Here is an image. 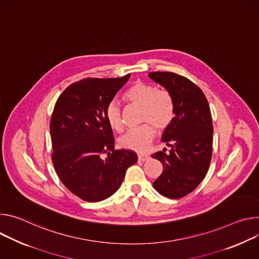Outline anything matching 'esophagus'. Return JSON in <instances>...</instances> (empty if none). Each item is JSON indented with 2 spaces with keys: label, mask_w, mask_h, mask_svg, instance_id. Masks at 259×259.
I'll use <instances>...</instances> for the list:
<instances>
[{
  "label": "esophagus",
  "mask_w": 259,
  "mask_h": 259,
  "mask_svg": "<svg viewBox=\"0 0 259 259\" xmlns=\"http://www.w3.org/2000/svg\"><path fill=\"white\" fill-rule=\"evenodd\" d=\"M149 158V155L148 154H143V153H139L138 154V159L139 161H145Z\"/></svg>",
  "instance_id": "esophagus-1"
}]
</instances>
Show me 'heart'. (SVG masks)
<instances>
[{"label": "heart", "mask_w": 259, "mask_h": 259, "mask_svg": "<svg viewBox=\"0 0 259 259\" xmlns=\"http://www.w3.org/2000/svg\"><path fill=\"white\" fill-rule=\"evenodd\" d=\"M125 102L141 107L142 125L128 131L121 139L120 145L130 150L143 152L148 149L155 136V127L163 131L169 126L175 116L174 97L165 89H156L153 84L136 81L124 91ZM106 120L117 133L123 131L121 111L118 105L111 103L106 109Z\"/></svg>", "instance_id": "heart-1"}]
</instances>
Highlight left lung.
Segmentation results:
<instances>
[{"instance_id":"left-lung-1","label":"left lung","mask_w":259,"mask_h":259,"mask_svg":"<svg viewBox=\"0 0 259 259\" xmlns=\"http://www.w3.org/2000/svg\"><path fill=\"white\" fill-rule=\"evenodd\" d=\"M148 75L175 101V117L161 137L169 150L151 155L163 165L153 187L163 196L181 198L197 187L209 169L213 144L210 107L202 90L186 77L171 72Z\"/></svg>"}]
</instances>
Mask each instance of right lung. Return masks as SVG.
Segmentation results:
<instances>
[{
	"label": "right lung",
	"instance_id": "right-lung-1",
	"mask_svg": "<svg viewBox=\"0 0 259 259\" xmlns=\"http://www.w3.org/2000/svg\"><path fill=\"white\" fill-rule=\"evenodd\" d=\"M130 76L82 79L69 85L55 103L50 120L52 163L63 184L86 202H101L116 192L126 169L138 160L132 150L114 149L106 120L107 107Z\"/></svg>",
	"mask_w": 259,
	"mask_h": 259
}]
</instances>
